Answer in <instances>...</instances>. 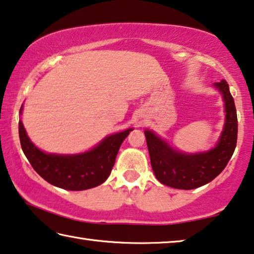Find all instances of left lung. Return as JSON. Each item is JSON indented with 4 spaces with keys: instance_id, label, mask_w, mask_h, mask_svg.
<instances>
[{
    "instance_id": "1",
    "label": "left lung",
    "mask_w": 254,
    "mask_h": 254,
    "mask_svg": "<svg viewBox=\"0 0 254 254\" xmlns=\"http://www.w3.org/2000/svg\"><path fill=\"white\" fill-rule=\"evenodd\" d=\"M219 88L225 101L226 123L221 137L214 149L205 153L184 154L171 149L150 130H145L151 166L158 181L179 190H193L216 178L235 151L237 142V115L227 81L221 80Z\"/></svg>"
}]
</instances>
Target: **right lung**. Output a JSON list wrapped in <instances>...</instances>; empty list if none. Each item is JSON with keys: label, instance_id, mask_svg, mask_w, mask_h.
Segmentation results:
<instances>
[{"label": "right lung", "instance_id": "obj_1", "mask_svg": "<svg viewBox=\"0 0 254 254\" xmlns=\"http://www.w3.org/2000/svg\"><path fill=\"white\" fill-rule=\"evenodd\" d=\"M22 108L20 109V112ZM131 129L108 136L94 149L77 155L46 154L30 142L21 122V149L34 170L46 182L69 190H83L102 184L114 168L119 147Z\"/></svg>", "mask_w": 254, "mask_h": 254}]
</instances>
